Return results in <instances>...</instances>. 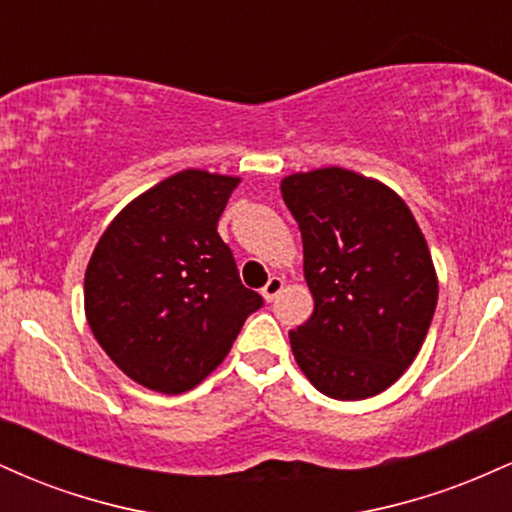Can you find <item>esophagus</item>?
I'll list each match as a JSON object with an SVG mask.
<instances>
[{"mask_svg":"<svg viewBox=\"0 0 512 512\" xmlns=\"http://www.w3.org/2000/svg\"><path fill=\"white\" fill-rule=\"evenodd\" d=\"M284 284H286V281H284V276H269V281H267V284H264V289H262V298H264V301H274V298L276 296H279V293H281V289H284Z\"/></svg>","mask_w":512,"mask_h":512,"instance_id":"esophagus-1","label":"esophagus"}]
</instances>
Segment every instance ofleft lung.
<instances>
[{
    "label": "left lung",
    "instance_id": "1",
    "mask_svg": "<svg viewBox=\"0 0 512 512\" xmlns=\"http://www.w3.org/2000/svg\"><path fill=\"white\" fill-rule=\"evenodd\" d=\"M281 197L301 228L315 301L289 332L296 363L332 399L380 395L414 363L436 313L424 233L395 190L354 170L286 175Z\"/></svg>",
    "mask_w": 512,
    "mask_h": 512
}]
</instances>
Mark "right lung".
I'll list each match as a JSON object with an SVG mask.
<instances>
[{
    "label": "right lung",
    "mask_w": 512,
    "mask_h": 512,
    "mask_svg": "<svg viewBox=\"0 0 512 512\" xmlns=\"http://www.w3.org/2000/svg\"><path fill=\"white\" fill-rule=\"evenodd\" d=\"M238 182L180 170L132 199L98 240L84 279L86 320L134 383L163 395L197 387L262 305L216 231Z\"/></svg>",
    "instance_id": "right-lung-1"
}]
</instances>
